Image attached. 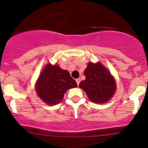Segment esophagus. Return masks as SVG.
Instances as JSON below:
<instances>
[{
    "mask_svg": "<svg viewBox=\"0 0 148 148\" xmlns=\"http://www.w3.org/2000/svg\"><path fill=\"white\" fill-rule=\"evenodd\" d=\"M76 84H77L78 86H79V84H80V81H81V79H76Z\"/></svg>",
    "mask_w": 148,
    "mask_h": 148,
    "instance_id": "34e87169",
    "label": "esophagus"
}]
</instances>
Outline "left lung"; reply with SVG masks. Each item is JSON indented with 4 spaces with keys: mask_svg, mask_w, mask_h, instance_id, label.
<instances>
[{
    "mask_svg": "<svg viewBox=\"0 0 148 148\" xmlns=\"http://www.w3.org/2000/svg\"><path fill=\"white\" fill-rule=\"evenodd\" d=\"M86 79L79 84V87L86 92L92 102L106 103L115 93V80L111 73L99 62L88 63L85 69Z\"/></svg>",
    "mask_w": 148,
    "mask_h": 148,
    "instance_id": "1",
    "label": "left lung"
}]
</instances>
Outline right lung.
<instances>
[{
  "mask_svg": "<svg viewBox=\"0 0 148 148\" xmlns=\"http://www.w3.org/2000/svg\"><path fill=\"white\" fill-rule=\"evenodd\" d=\"M76 86L75 80L67 70L62 69L57 64L53 66L49 64L39 76L36 91L42 101L53 105L60 102L67 90Z\"/></svg>",
  "mask_w": 148,
  "mask_h": 148,
  "instance_id": "1",
  "label": "right lung"
}]
</instances>
